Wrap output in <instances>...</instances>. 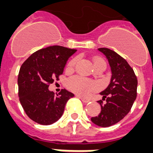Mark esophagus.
I'll return each mask as SVG.
<instances>
[{
    "mask_svg": "<svg viewBox=\"0 0 153 153\" xmlns=\"http://www.w3.org/2000/svg\"><path fill=\"white\" fill-rule=\"evenodd\" d=\"M77 97L79 98V99H80V100H81L82 101V102H89L90 101H91V100H90L85 99V98L82 97V96H79V95H77Z\"/></svg>",
    "mask_w": 153,
    "mask_h": 153,
    "instance_id": "1",
    "label": "esophagus"
}]
</instances>
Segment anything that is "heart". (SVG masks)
Returning <instances> with one entry per match:
<instances>
[{
    "label": "heart",
    "instance_id": "b5f03b06",
    "mask_svg": "<svg viewBox=\"0 0 153 153\" xmlns=\"http://www.w3.org/2000/svg\"><path fill=\"white\" fill-rule=\"evenodd\" d=\"M76 58H73L72 60L69 62L68 65H67V70H72L74 68L76 64ZM99 64H102L106 67V64L101 59H96L94 61V66L99 65ZM67 87L71 91L81 95H87L91 91H93L97 89V86L94 82L90 81V80H87V79L79 76L73 77L71 79H69L67 81Z\"/></svg>",
    "mask_w": 153,
    "mask_h": 153
}]
</instances>
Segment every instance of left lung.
I'll use <instances>...</instances> for the list:
<instances>
[{
  "instance_id": "1",
  "label": "left lung",
  "mask_w": 153,
  "mask_h": 153,
  "mask_svg": "<svg viewBox=\"0 0 153 153\" xmlns=\"http://www.w3.org/2000/svg\"><path fill=\"white\" fill-rule=\"evenodd\" d=\"M108 60L111 78L108 87L100 92L102 100L98 101L101 111L98 116L91 117V120L95 125L107 128L123 119L130 111L136 99L137 79L129 64L115 51L108 48H99Z\"/></svg>"
}]
</instances>
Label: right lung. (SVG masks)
<instances>
[{
	"label": "right lung",
	"instance_id": "1",
	"mask_svg": "<svg viewBox=\"0 0 153 153\" xmlns=\"http://www.w3.org/2000/svg\"><path fill=\"white\" fill-rule=\"evenodd\" d=\"M76 51L60 45L49 46L36 51L22 65L17 78L19 100L33 121L50 125L61 118L66 102L74 94L63 89L55 95L48 87L58 80L68 58Z\"/></svg>",
	"mask_w": 153,
	"mask_h": 153
}]
</instances>
